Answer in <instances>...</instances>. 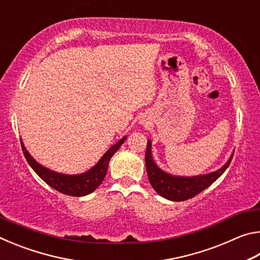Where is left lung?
Here are the masks:
<instances>
[{
    "label": "left lung",
    "instance_id": "obj_1",
    "mask_svg": "<svg viewBox=\"0 0 260 260\" xmlns=\"http://www.w3.org/2000/svg\"><path fill=\"white\" fill-rule=\"evenodd\" d=\"M233 155H234V152L232 153L226 164L220 167L219 170L214 171V172L193 175V177H181V175L167 173L156 164L152 157L151 141L148 140L146 150V166L149 181H150L152 188L155 189L158 195L164 197V199L174 202L186 201L203 191L204 189L210 187L215 180L221 177V174L230 166Z\"/></svg>",
    "mask_w": 260,
    "mask_h": 260
}]
</instances>
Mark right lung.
Masks as SVG:
<instances>
[{"label": "right lung", "instance_id": "add662e5", "mask_svg": "<svg viewBox=\"0 0 260 260\" xmlns=\"http://www.w3.org/2000/svg\"><path fill=\"white\" fill-rule=\"evenodd\" d=\"M126 138L127 136H124V138L118 141L116 144H113V146L101 157V159L96 162L91 169L81 174H63L47 169L46 166L41 165L40 162H38L32 156H30L27 149L25 148L23 141H20L26 160H27L29 166L34 170V172L37 173L43 181L47 184H49L51 188L56 189L57 191L65 193V195L81 197L88 195V193H91L101 183H102L108 172L110 159H111V157L114 155V152L118 151V149L120 148L121 144L125 142Z\"/></svg>", "mask_w": 260, "mask_h": 260}]
</instances>
